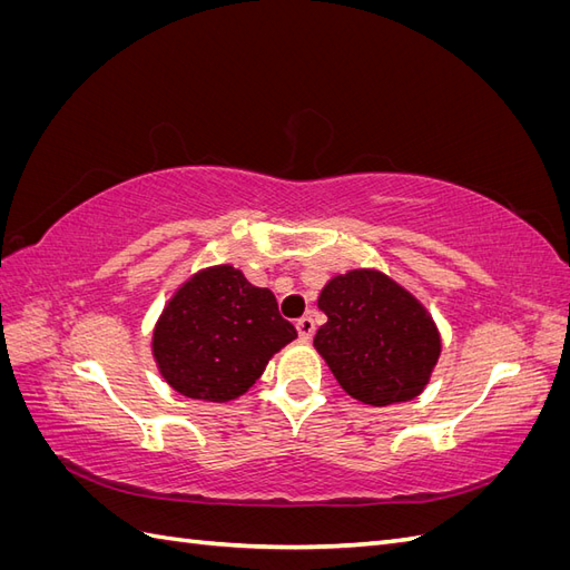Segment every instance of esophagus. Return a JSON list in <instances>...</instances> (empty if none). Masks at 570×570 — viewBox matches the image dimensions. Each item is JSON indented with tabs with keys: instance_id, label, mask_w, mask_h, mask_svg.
Wrapping results in <instances>:
<instances>
[{
	"instance_id": "1",
	"label": "esophagus",
	"mask_w": 570,
	"mask_h": 570,
	"mask_svg": "<svg viewBox=\"0 0 570 570\" xmlns=\"http://www.w3.org/2000/svg\"><path fill=\"white\" fill-rule=\"evenodd\" d=\"M297 333H299V337L304 340V342H308L314 337V333H316V323H314V318L312 316H302L299 321H297Z\"/></svg>"
}]
</instances>
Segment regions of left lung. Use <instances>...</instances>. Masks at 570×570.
I'll use <instances>...</instances> for the list:
<instances>
[{
    "label": "left lung",
    "mask_w": 570,
    "mask_h": 570,
    "mask_svg": "<svg viewBox=\"0 0 570 570\" xmlns=\"http://www.w3.org/2000/svg\"><path fill=\"white\" fill-rule=\"evenodd\" d=\"M318 308L327 323L314 347L344 392L371 406L409 402L423 392L442 340L409 289L381 271L354 268L327 281Z\"/></svg>",
    "instance_id": "obj_1"
}]
</instances>
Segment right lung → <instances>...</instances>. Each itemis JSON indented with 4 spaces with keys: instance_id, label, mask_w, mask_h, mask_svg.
Wrapping results in <instances>:
<instances>
[{
    "instance_id": "right-lung-1",
    "label": "right lung",
    "mask_w": 570,
    "mask_h": 570,
    "mask_svg": "<svg viewBox=\"0 0 570 570\" xmlns=\"http://www.w3.org/2000/svg\"><path fill=\"white\" fill-rule=\"evenodd\" d=\"M295 337L268 287L220 264L195 273L168 299L154 325L151 354L176 392L220 404L245 394Z\"/></svg>"
}]
</instances>
